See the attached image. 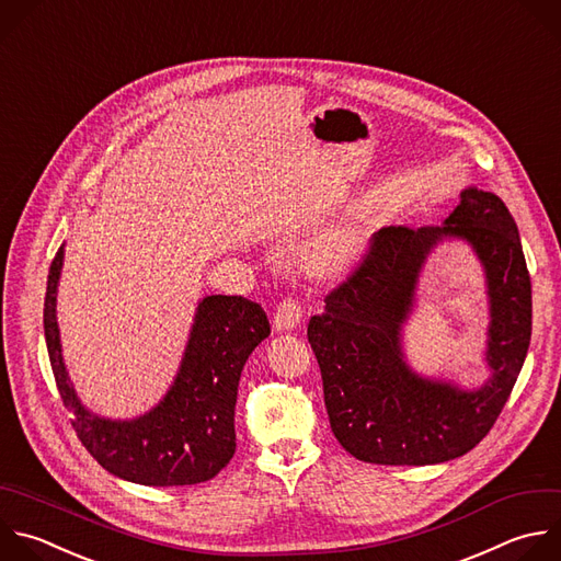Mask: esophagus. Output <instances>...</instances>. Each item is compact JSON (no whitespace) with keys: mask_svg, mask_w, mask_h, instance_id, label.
I'll return each instance as SVG.
<instances>
[{"mask_svg":"<svg viewBox=\"0 0 561 561\" xmlns=\"http://www.w3.org/2000/svg\"><path fill=\"white\" fill-rule=\"evenodd\" d=\"M301 321V304L297 299H284L273 314V330L288 332L295 330Z\"/></svg>","mask_w":561,"mask_h":561,"instance_id":"1","label":"esophagus"}]
</instances>
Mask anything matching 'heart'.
I'll return each mask as SVG.
<instances>
[{
	"label": "heart",
	"mask_w": 561,
	"mask_h": 561,
	"mask_svg": "<svg viewBox=\"0 0 561 561\" xmlns=\"http://www.w3.org/2000/svg\"><path fill=\"white\" fill-rule=\"evenodd\" d=\"M369 249V231L363 225H341L314 236L306 247L308 264L323 275L352 271Z\"/></svg>",
	"instance_id": "1"
}]
</instances>
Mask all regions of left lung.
<instances>
[{"instance_id": "obj_1", "label": "left lung", "mask_w": 561, "mask_h": 561, "mask_svg": "<svg viewBox=\"0 0 561 561\" xmlns=\"http://www.w3.org/2000/svg\"><path fill=\"white\" fill-rule=\"evenodd\" d=\"M447 241L467 243L485 277L490 377L476 389L423 376L404 352L420 275ZM530 317L517 225L495 194L465 186L440 227L381 229L360 268L308 323L332 434L347 454L375 465L423 467L465 456L508 401L528 352Z\"/></svg>"}]
</instances>
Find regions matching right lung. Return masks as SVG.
<instances>
[{"mask_svg":"<svg viewBox=\"0 0 561 561\" xmlns=\"http://www.w3.org/2000/svg\"><path fill=\"white\" fill-rule=\"evenodd\" d=\"M66 242L46 286L44 334L72 425L92 458L112 476L145 486H184L216 478L236 454V403L247 358L271 334L264 310L238 295L198 301L180 365L160 401L134 419H107L77 394L64 360L57 293Z\"/></svg>","mask_w":561,"mask_h":561,"instance_id":"1","label":"right lung"}]
</instances>
